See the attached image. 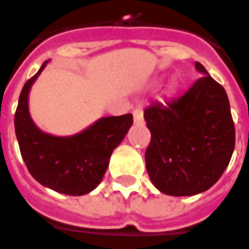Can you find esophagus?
<instances>
[{
  "label": "esophagus",
  "instance_id": "esophagus-1",
  "mask_svg": "<svg viewBox=\"0 0 249 249\" xmlns=\"http://www.w3.org/2000/svg\"><path fill=\"white\" fill-rule=\"evenodd\" d=\"M133 116H134V123L136 124H142L143 123V111H142V108H134L133 109Z\"/></svg>",
  "mask_w": 249,
  "mask_h": 249
}]
</instances>
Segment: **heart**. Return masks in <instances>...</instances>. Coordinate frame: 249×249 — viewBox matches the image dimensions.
I'll return each mask as SVG.
<instances>
[{
    "instance_id": "heart-1",
    "label": "heart",
    "mask_w": 249,
    "mask_h": 249,
    "mask_svg": "<svg viewBox=\"0 0 249 249\" xmlns=\"http://www.w3.org/2000/svg\"><path fill=\"white\" fill-rule=\"evenodd\" d=\"M172 89H175V86H172Z\"/></svg>"
}]
</instances>
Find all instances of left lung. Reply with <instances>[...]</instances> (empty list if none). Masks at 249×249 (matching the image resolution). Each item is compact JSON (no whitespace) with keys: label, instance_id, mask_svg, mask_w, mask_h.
<instances>
[{"label":"left lung","instance_id":"8db88e82","mask_svg":"<svg viewBox=\"0 0 249 249\" xmlns=\"http://www.w3.org/2000/svg\"><path fill=\"white\" fill-rule=\"evenodd\" d=\"M202 75L179 98L143 111L151 140L146 170L159 191L192 196L217 183L235 147L230 102L222 85L196 62Z\"/></svg>","mask_w":249,"mask_h":249}]
</instances>
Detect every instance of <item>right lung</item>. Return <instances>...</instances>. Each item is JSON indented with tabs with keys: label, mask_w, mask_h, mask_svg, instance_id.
I'll list each match as a JSON object with an SVG mask.
<instances>
[{
	"label": "right lung",
	"mask_w": 249,
	"mask_h": 249,
	"mask_svg": "<svg viewBox=\"0 0 249 249\" xmlns=\"http://www.w3.org/2000/svg\"><path fill=\"white\" fill-rule=\"evenodd\" d=\"M24 83L15 111L19 150L32 178L69 196H82L99 185L109 158L133 124L132 113L103 117L71 137H54L36 128L28 113V91L47 65Z\"/></svg>",
	"instance_id": "right-lung-1"
}]
</instances>
